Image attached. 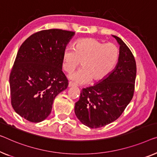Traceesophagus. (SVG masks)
Here are the masks:
<instances>
[{"mask_svg": "<svg viewBox=\"0 0 157 157\" xmlns=\"http://www.w3.org/2000/svg\"><path fill=\"white\" fill-rule=\"evenodd\" d=\"M75 85V84L74 82H69V83H68L69 87H71V86H73Z\"/></svg>", "mask_w": 157, "mask_h": 157, "instance_id": "esophagus-1", "label": "esophagus"}]
</instances>
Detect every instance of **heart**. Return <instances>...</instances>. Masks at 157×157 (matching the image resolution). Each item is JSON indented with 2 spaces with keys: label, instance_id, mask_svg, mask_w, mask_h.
Returning <instances> with one entry per match:
<instances>
[{
  "label": "heart",
  "instance_id": "obj_1",
  "mask_svg": "<svg viewBox=\"0 0 157 157\" xmlns=\"http://www.w3.org/2000/svg\"><path fill=\"white\" fill-rule=\"evenodd\" d=\"M119 54L118 47L113 43L104 44L93 38L82 39L76 41L74 48L65 49L63 68L71 72L82 61L83 67L71 74V79L79 84L86 83L92 79L102 80L115 68Z\"/></svg>",
  "mask_w": 157,
  "mask_h": 157
}]
</instances>
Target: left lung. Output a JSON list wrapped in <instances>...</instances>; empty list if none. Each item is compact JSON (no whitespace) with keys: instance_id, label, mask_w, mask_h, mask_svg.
Here are the masks:
<instances>
[{"instance_id":"1","label":"left lung","mask_w":157,"mask_h":157,"mask_svg":"<svg viewBox=\"0 0 157 157\" xmlns=\"http://www.w3.org/2000/svg\"><path fill=\"white\" fill-rule=\"evenodd\" d=\"M120 54L116 68L97 85L83 88L75 112L80 122L91 128L105 126L117 120L132 99L136 62L130 48L116 36Z\"/></svg>"}]
</instances>
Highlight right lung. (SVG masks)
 <instances>
[{"label":"right lung","instance_id":"obj_1","mask_svg":"<svg viewBox=\"0 0 157 157\" xmlns=\"http://www.w3.org/2000/svg\"><path fill=\"white\" fill-rule=\"evenodd\" d=\"M74 34L59 29L41 30L21 45L9 78L12 106L21 117L33 123L44 121L56 96L67 89L63 55Z\"/></svg>","mask_w":157,"mask_h":157}]
</instances>
